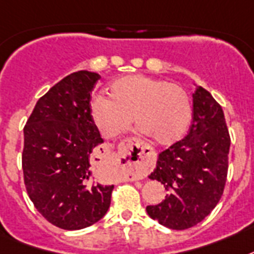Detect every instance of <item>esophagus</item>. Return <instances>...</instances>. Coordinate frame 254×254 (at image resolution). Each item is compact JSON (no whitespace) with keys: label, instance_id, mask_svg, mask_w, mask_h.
<instances>
[{"label":"esophagus","instance_id":"esophagus-1","mask_svg":"<svg viewBox=\"0 0 254 254\" xmlns=\"http://www.w3.org/2000/svg\"><path fill=\"white\" fill-rule=\"evenodd\" d=\"M121 157L125 161L127 169L129 170V178L132 180L141 179L152 170V153L136 137L127 139L123 142Z\"/></svg>","mask_w":254,"mask_h":254}]
</instances>
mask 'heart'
<instances>
[{
    "mask_svg": "<svg viewBox=\"0 0 254 254\" xmlns=\"http://www.w3.org/2000/svg\"><path fill=\"white\" fill-rule=\"evenodd\" d=\"M110 98L97 94L91 105L94 123L105 137L137 128L158 145H170L186 133L190 122L187 92L173 83L145 75H127L110 84Z\"/></svg>",
    "mask_w": 254,
    "mask_h": 254,
    "instance_id": "1",
    "label": "heart"
}]
</instances>
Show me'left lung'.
I'll list each match as a JSON object with an SVG mask.
<instances>
[{"label": "left lung", "instance_id": "1", "mask_svg": "<svg viewBox=\"0 0 254 254\" xmlns=\"http://www.w3.org/2000/svg\"><path fill=\"white\" fill-rule=\"evenodd\" d=\"M230 133L221 105L206 89L193 93V115L188 135L158 154L149 178L169 190L146 213L160 225L186 230L200 223L219 202L228 170Z\"/></svg>", "mask_w": 254, "mask_h": 254}]
</instances>
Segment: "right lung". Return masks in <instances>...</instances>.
Masks as SVG:
<instances>
[{"mask_svg": "<svg viewBox=\"0 0 254 254\" xmlns=\"http://www.w3.org/2000/svg\"><path fill=\"white\" fill-rule=\"evenodd\" d=\"M100 77L89 71L64 77L36 102L24 126L27 193L40 214L64 230L92 226L112 201L114 186L98 184L92 165L104 142L91 113Z\"/></svg>", "mask_w": 254, "mask_h": 254, "instance_id": "right-lung-1", "label": "right lung"}]
</instances>
